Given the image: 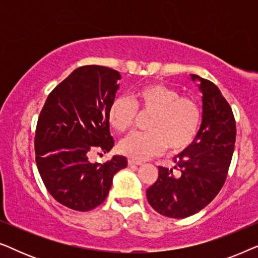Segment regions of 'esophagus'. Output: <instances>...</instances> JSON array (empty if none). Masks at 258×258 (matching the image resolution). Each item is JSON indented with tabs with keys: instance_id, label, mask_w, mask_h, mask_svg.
<instances>
[{
	"instance_id": "1",
	"label": "esophagus",
	"mask_w": 258,
	"mask_h": 258,
	"mask_svg": "<svg viewBox=\"0 0 258 258\" xmlns=\"http://www.w3.org/2000/svg\"><path fill=\"white\" fill-rule=\"evenodd\" d=\"M128 163H129V165H141V164H142V162H141V161H136V160H133V158H129Z\"/></svg>"
}]
</instances>
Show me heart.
Listing matches in <instances>:
<instances>
[{"mask_svg": "<svg viewBox=\"0 0 258 258\" xmlns=\"http://www.w3.org/2000/svg\"><path fill=\"white\" fill-rule=\"evenodd\" d=\"M141 112L150 114L146 133H133L119 144V150L133 160H147L165 148L181 151L196 139L202 124V109L191 97L179 96L177 90L161 83H150L133 91L132 100L121 96L109 107L112 128L124 133Z\"/></svg>", "mask_w": 258, "mask_h": 258, "instance_id": "b5f03b06", "label": "heart"}]
</instances>
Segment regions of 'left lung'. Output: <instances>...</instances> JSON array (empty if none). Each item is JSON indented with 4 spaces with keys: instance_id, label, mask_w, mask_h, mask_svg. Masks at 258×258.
I'll list each match as a JSON object with an SVG mask.
<instances>
[{
    "instance_id": "left-lung-1",
    "label": "left lung",
    "mask_w": 258,
    "mask_h": 258,
    "mask_svg": "<svg viewBox=\"0 0 258 258\" xmlns=\"http://www.w3.org/2000/svg\"><path fill=\"white\" fill-rule=\"evenodd\" d=\"M202 93V124L190 146L174 157L181 171L158 167L157 181L147 190L148 202L163 216L184 218L213 201L227 178L236 141L231 107L213 82L191 74Z\"/></svg>"
}]
</instances>
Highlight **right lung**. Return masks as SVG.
Instances as JSON below:
<instances>
[{
  "instance_id": "right-lung-1",
  "label": "right lung",
  "mask_w": 258,
  "mask_h": 258,
  "mask_svg": "<svg viewBox=\"0 0 258 258\" xmlns=\"http://www.w3.org/2000/svg\"><path fill=\"white\" fill-rule=\"evenodd\" d=\"M118 80L119 73L108 67H80L49 94L38 116V172L49 194L69 209L88 211L103 203L115 174L128 164L119 155L104 164L89 161L93 151L114 147L108 111Z\"/></svg>"
}]
</instances>
